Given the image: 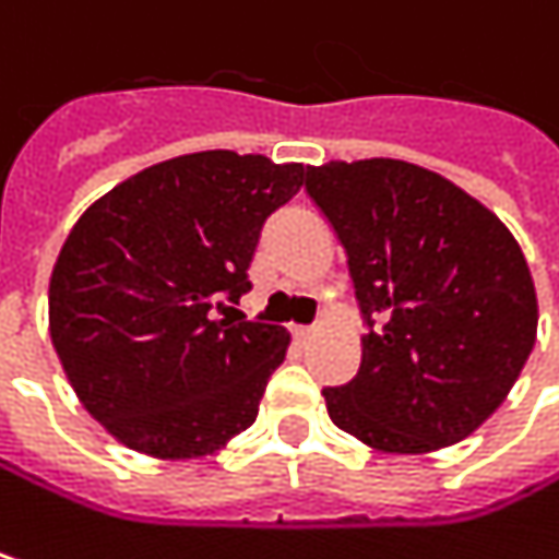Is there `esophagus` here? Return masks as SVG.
Instances as JSON below:
<instances>
[{
  "label": "esophagus",
  "instance_id": "obj_1",
  "mask_svg": "<svg viewBox=\"0 0 559 559\" xmlns=\"http://www.w3.org/2000/svg\"><path fill=\"white\" fill-rule=\"evenodd\" d=\"M293 337L299 343H308V340H314V328H293Z\"/></svg>",
  "mask_w": 559,
  "mask_h": 559
}]
</instances>
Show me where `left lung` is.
Returning <instances> with one entry per match:
<instances>
[{
    "label": "left lung",
    "instance_id": "8db88e82",
    "mask_svg": "<svg viewBox=\"0 0 559 559\" xmlns=\"http://www.w3.org/2000/svg\"><path fill=\"white\" fill-rule=\"evenodd\" d=\"M366 321L356 379L328 414L369 449L423 455L467 439L512 391L538 296L512 231L449 178L401 158L308 168Z\"/></svg>",
    "mask_w": 559,
    "mask_h": 559
}]
</instances>
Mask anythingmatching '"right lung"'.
Instances as JSON below:
<instances>
[{
    "label": "right lung",
    "mask_w": 559,
    "mask_h": 559,
    "mask_svg": "<svg viewBox=\"0 0 559 559\" xmlns=\"http://www.w3.org/2000/svg\"><path fill=\"white\" fill-rule=\"evenodd\" d=\"M305 165L228 148L142 168L72 225L50 276V340L82 407L127 449L187 461L258 419L289 334L219 321L251 289L260 228Z\"/></svg>",
    "instance_id": "right-lung-1"
}]
</instances>
